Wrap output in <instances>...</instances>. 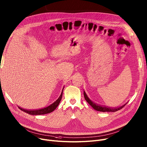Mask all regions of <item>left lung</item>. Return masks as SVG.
<instances>
[{
	"instance_id": "1",
	"label": "left lung",
	"mask_w": 147,
	"mask_h": 147,
	"mask_svg": "<svg viewBox=\"0 0 147 147\" xmlns=\"http://www.w3.org/2000/svg\"><path fill=\"white\" fill-rule=\"evenodd\" d=\"M84 98L85 99V100L87 101V102L88 103V104L96 110L98 111H102V112H115V111H117L119 110H120L121 109H122L127 102L125 103V104L122 106H120L119 107H115V108H111V107H105V106H100L96 104V103H94L93 101H92L87 96V94L85 93V91H84Z\"/></svg>"
}]
</instances>
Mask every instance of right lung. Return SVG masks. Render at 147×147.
<instances>
[{"mask_svg": "<svg viewBox=\"0 0 147 147\" xmlns=\"http://www.w3.org/2000/svg\"><path fill=\"white\" fill-rule=\"evenodd\" d=\"M63 88H64V87L63 88L61 94H60V96L57 98V100H56L51 105H50V106H47L45 108H43V109H39V110H25V109H22L20 107H19V109L20 110H21L22 111L25 112V113H28L29 115H45V114L50 113H51V112H52L53 111H54L57 108L58 105H59V103H60V101H61V99H62V97Z\"/></svg>", "mask_w": 147, "mask_h": 147, "instance_id": "add662e5", "label": "right lung"}]
</instances>
